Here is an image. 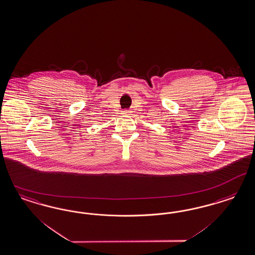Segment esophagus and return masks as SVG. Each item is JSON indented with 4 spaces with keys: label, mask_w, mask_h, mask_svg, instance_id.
<instances>
[{
    "label": "esophagus",
    "mask_w": 255,
    "mask_h": 255,
    "mask_svg": "<svg viewBox=\"0 0 255 255\" xmlns=\"http://www.w3.org/2000/svg\"><path fill=\"white\" fill-rule=\"evenodd\" d=\"M131 113L132 112L130 110H124L123 111V114H125V115H130Z\"/></svg>",
    "instance_id": "esophagus-1"
}]
</instances>
